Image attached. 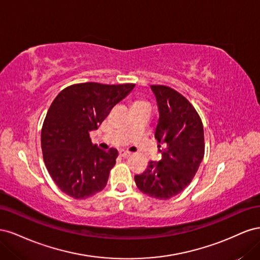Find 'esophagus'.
I'll return each instance as SVG.
<instances>
[{"mask_svg": "<svg viewBox=\"0 0 260 260\" xmlns=\"http://www.w3.org/2000/svg\"><path fill=\"white\" fill-rule=\"evenodd\" d=\"M131 154L127 151H124V149H121V151H119V156L120 157H123V158H127V157H129Z\"/></svg>", "mask_w": 260, "mask_h": 260, "instance_id": "obj_1", "label": "esophagus"}]
</instances>
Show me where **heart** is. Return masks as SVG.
Instances as JSON below:
<instances>
[{"instance_id": "1", "label": "heart", "mask_w": 260, "mask_h": 260, "mask_svg": "<svg viewBox=\"0 0 260 260\" xmlns=\"http://www.w3.org/2000/svg\"><path fill=\"white\" fill-rule=\"evenodd\" d=\"M141 103H143V102H137L136 104H141Z\"/></svg>"}]
</instances>
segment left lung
Masks as SVG:
<instances>
[{"mask_svg":"<svg viewBox=\"0 0 260 260\" xmlns=\"http://www.w3.org/2000/svg\"><path fill=\"white\" fill-rule=\"evenodd\" d=\"M151 89L159 113L155 138L166 149L135 181L144 194L168 200L182 192L199 170L205 153L204 128L198 112L179 92L165 85Z\"/></svg>","mask_w":260,"mask_h":260,"instance_id":"1","label":"left lung"}]
</instances>
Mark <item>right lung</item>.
Here are the masks:
<instances>
[{
  "label": "right lung",
  "instance_id": "add662e5",
  "mask_svg": "<svg viewBox=\"0 0 260 260\" xmlns=\"http://www.w3.org/2000/svg\"><path fill=\"white\" fill-rule=\"evenodd\" d=\"M136 84L86 82L62 90L51 104L41 131L43 159L54 182L76 200H84L105 187L118 151L93 145L96 130L112 108Z\"/></svg>",
  "mask_w": 260,
  "mask_h": 260
}]
</instances>
